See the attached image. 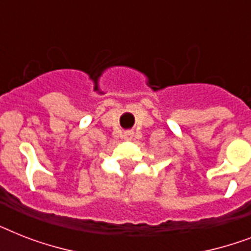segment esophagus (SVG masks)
I'll return each mask as SVG.
<instances>
[{"instance_id":"34e87169","label":"esophagus","mask_w":251,"mask_h":251,"mask_svg":"<svg viewBox=\"0 0 251 251\" xmlns=\"http://www.w3.org/2000/svg\"><path fill=\"white\" fill-rule=\"evenodd\" d=\"M126 137H127V138L131 137V133H127V134H126Z\"/></svg>"}]
</instances>
